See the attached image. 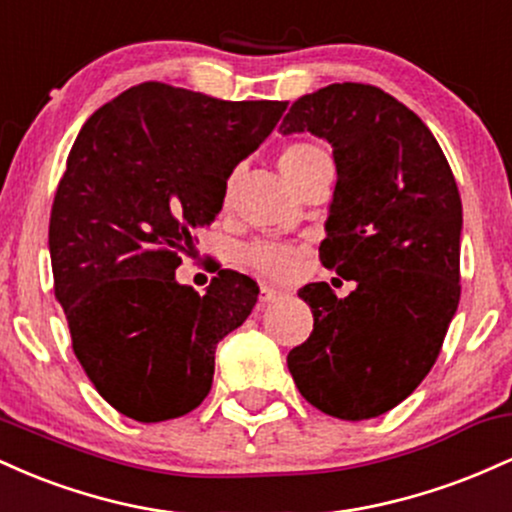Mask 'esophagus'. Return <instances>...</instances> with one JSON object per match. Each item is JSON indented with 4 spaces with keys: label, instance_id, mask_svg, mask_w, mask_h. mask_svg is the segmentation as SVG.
Returning <instances> with one entry per match:
<instances>
[{
    "label": "esophagus",
    "instance_id": "34e87169",
    "mask_svg": "<svg viewBox=\"0 0 512 512\" xmlns=\"http://www.w3.org/2000/svg\"><path fill=\"white\" fill-rule=\"evenodd\" d=\"M284 296V291H276V289H272V286H262V291H260V303L264 305V303H272V301H276V298H281Z\"/></svg>",
    "mask_w": 512,
    "mask_h": 512
}]
</instances>
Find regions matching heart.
<instances>
[{"label": "heart", "mask_w": 512, "mask_h": 512, "mask_svg": "<svg viewBox=\"0 0 512 512\" xmlns=\"http://www.w3.org/2000/svg\"><path fill=\"white\" fill-rule=\"evenodd\" d=\"M327 163H330V156H327L320 146L308 142L286 146L279 154V158H276L281 178L286 180V185H289L291 190H296L301 182L308 180L310 175L317 173L322 166H327ZM231 187L233 180L226 185V199L231 197ZM298 252L301 250L289 243H255L240 252V260H243L245 267H250L252 272L281 281L289 279L293 269H296Z\"/></svg>", "instance_id": "obj_1"}]
</instances>
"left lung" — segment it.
Here are the masks:
<instances>
[{"label": "left lung", "mask_w": 512, "mask_h": 512, "mask_svg": "<svg viewBox=\"0 0 512 512\" xmlns=\"http://www.w3.org/2000/svg\"><path fill=\"white\" fill-rule=\"evenodd\" d=\"M279 132L332 144L337 185L320 260L356 289L305 284L308 342L291 349L301 395L346 421L375 419L426 378L460 303L462 202L421 117L366 84H330L291 105Z\"/></svg>", "instance_id": "8db88e82"}]
</instances>
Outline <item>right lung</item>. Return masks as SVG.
<instances>
[{
  "instance_id": "add662e5",
  "label": "right lung",
  "mask_w": 512,
  "mask_h": 512,
  "mask_svg": "<svg viewBox=\"0 0 512 512\" xmlns=\"http://www.w3.org/2000/svg\"><path fill=\"white\" fill-rule=\"evenodd\" d=\"M284 110L146 81L76 134L50 214L55 298L86 375L129 419L197 409L216 346L255 308L250 276L221 269L197 293L175 269L192 233L219 216L233 168Z\"/></svg>"
}]
</instances>
